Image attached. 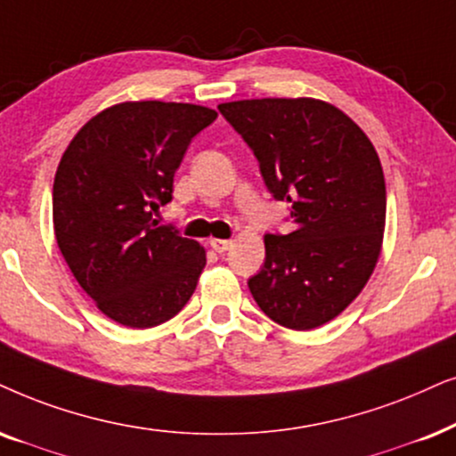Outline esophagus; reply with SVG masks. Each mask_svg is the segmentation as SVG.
I'll return each mask as SVG.
<instances>
[{"instance_id": "34e87169", "label": "esophagus", "mask_w": 456, "mask_h": 456, "mask_svg": "<svg viewBox=\"0 0 456 456\" xmlns=\"http://www.w3.org/2000/svg\"><path fill=\"white\" fill-rule=\"evenodd\" d=\"M230 245H232V240H228V239H211V240H209V247H211V249H214L216 253L228 251Z\"/></svg>"}]
</instances>
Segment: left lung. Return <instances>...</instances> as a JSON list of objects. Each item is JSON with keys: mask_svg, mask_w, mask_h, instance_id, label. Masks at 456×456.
<instances>
[{"mask_svg": "<svg viewBox=\"0 0 456 456\" xmlns=\"http://www.w3.org/2000/svg\"><path fill=\"white\" fill-rule=\"evenodd\" d=\"M249 144L295 230L265 234L264 268L249 279L262 312L310 330L339 316L375 270L386 230V180L375 146L337 106L314 98L217 106Z\"/></svg>", "mask_w": 456, "mask_h": 456, "instance_id": "1", "label": "left lung"}]
</instances>
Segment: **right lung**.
<instances>
[{"instance_id":"obj_1","label":"right lung","mask_w":456,"mask_h":456,"mask_svg":"<svg viewBox=\"0 0 456 456\" xmlns=\"http://www.w3.org/2000/svg\"><path fill=\"white\" fill-rule=\"evenodd\" d=\"M217 112L184 102H121L92 117L58 163L52 217L64 262L110 321L132 329L174 318L207 259L197 240L157 226L191 140Z\"/></svg>"}]
</instances>
